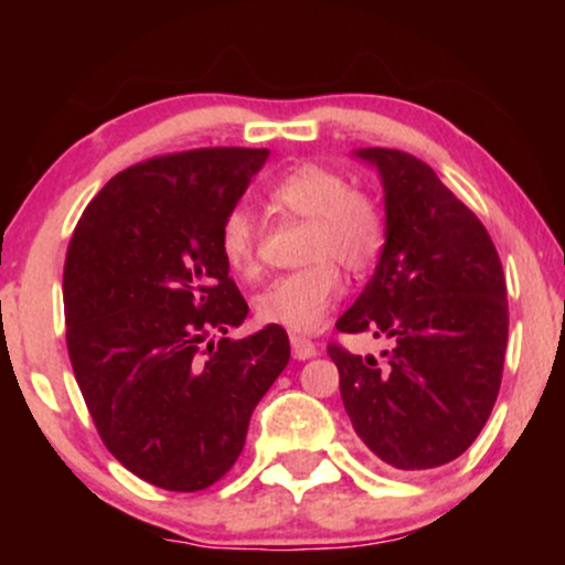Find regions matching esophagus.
<instances>
[{
  "label": "esophagus",
  "instance_id": "1",
  "mask_svg": "<svg viewBox=\"0 0 565 565\" xmlns=\"http://www.w3.org/2000/svg\"><path fill=\"white\" fill-rule=\"evenodd\" d=\"M289 342H291V355H295L297 361H305V359H313L316 353H319V350H316V345L313 342L308 340V337H300V334H291L289 337Z\"/></svg>",
  "mask_w": 565,
  "mask_h": 565
}]
</instances>
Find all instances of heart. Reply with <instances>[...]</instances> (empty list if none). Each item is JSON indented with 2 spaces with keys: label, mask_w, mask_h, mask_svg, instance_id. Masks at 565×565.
Masks as SVG:
<instances>
[{
  "label": "heart",
  "mask_w": 565,
  "mask_h": 565,
  "mask_svg": "<svg viewBox=\"0 0 565 565\" xmlns=\"http://www.w3.org/2000/svg\"><path fill=\"white\" fill-rule=\"evenodd\" d=\"M265 201L276 215L305 220L300 260L308 265L270 281L255 297V316L287 332H316L342 291L337 265L348 274L372 268L385 223L366 193L350 191L348 180L323 164H297L278 174L265 191ZM217 249L231 274H260L257 225L244 206H233L220 220Z\"/></svg>",
  "instance_id": "1"
}]
</instances>
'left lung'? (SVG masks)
I'll list each match as a JSON object with an SVG mask.
<instances>
[{"mask_svg": "<svg viewBox=\"0 0 565 565\" xmlns=\"http://www.w3.org/2000/svg\"><path fill=\"white\" fill-rule=\"evenodd\" d=\"M385 191V246L337 332L391 350L329 345L353 430L395 470L451 462L494 408L508 350V287L483 223L417 157L359 148Z\"/></svg>", "mask_w": 565, "mask_h": 565, "instance_id": "1", "label": "left lung"}]
</instances>
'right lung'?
Listing matches in <instances>:
<instances>
[{"label": "right lung", "mask_w": 565, "mask_h": 565, "mask_svg": "<svg viewBox=\"0 0 565 565\" xmlns=\"http://www.w3.org/2000/svg\"><path fill=\"white\" fill-rule=\"evenodd\" d=\"M265 159L268 148H196L140 161L103 185L71 236L63 305L74 377L106 449L159 489L220 481L289 364L281 327L225 337L249 305L217 228Z\"/></svg>", "instance_id": "right-lung-1"}]
</instances>
